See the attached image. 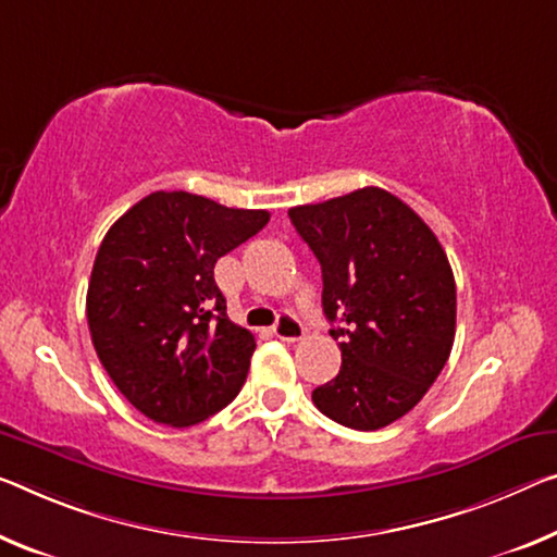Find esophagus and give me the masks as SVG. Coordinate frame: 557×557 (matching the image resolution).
I'll list each match as a JSON object with an SVG mask.
<instances>
[{
  "instance_id": "1",
  "label": "esophagus",
  "mask_w": 557,
  "mask_h": 557,
  "mask_svg": "<svg viewBox=\"0 0 557 557\" xmlns=\"http://www.w3.org/2000/svg\"><path fill=\"white\" fill-rule=\"evenodd\" d=\"M306 329L301 326V321L290 313H281L276 326H273V336L281 341H301Z\"/></svg>"
}]
</instances>
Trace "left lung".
Returning <instances> with one entry per match:
<instances>
[{"instance_id": "1", "label": "left lung", "mask_w": 557, "mask_h": 557, "mask_svg": "<svg viewBox=\"0 0 557 557\" xmlns=\"http://www.w3.org/2000/svg\"><path fill=\"white\" fill-rule=\"evenodd\" d=\"M288 216L321 263L323 313L341 348V371L313 391V404L341 425L379 431L425 396L450 356L448 256L425 221L379 186Z\"/></svg>"}]
</instances>
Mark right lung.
Wrapping results in <instances>:
<instances>
[{
    "mask_svg": "<svg viewBox=\"0 0 557 557\" xmlns=\"http://www.w3.org/2000/svg\"><path fill=\"white\" fill-rule=\"evenodd\" d=\"M267 224L269 211L153 191L107 231L87 290L91 344L153 423H201L242 391L256 341L228 321L213 267Z\"/></svg>",
    "mask_w": 557,
    "mask_h": 557,
    "instance_id": "right-lung-1",
    "label": "right lung"
}]
</instances>
